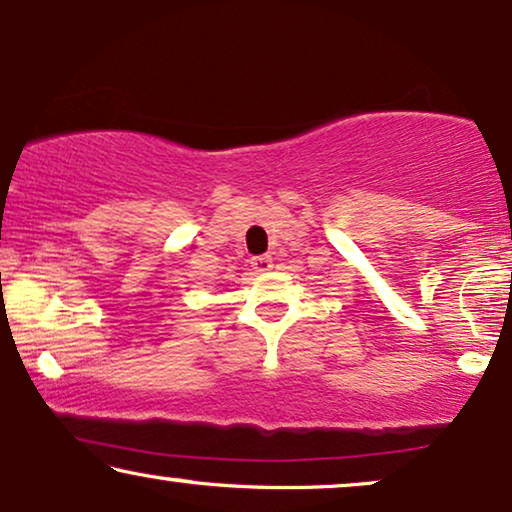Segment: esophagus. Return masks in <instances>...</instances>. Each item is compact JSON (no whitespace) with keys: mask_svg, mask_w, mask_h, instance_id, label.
Masks as SVG:
<instances>
[{"mask_svg":"<svg viewBox=\"0 0 512 512\" xmlns=\"http://www.w3.org/2000/svg\"><path fill=\"white\" fill-rule=\"evenodd\" d=\"M270 268H272V258L268 254L251 258V270L258 272V275H261V272H268Z\"/></svg>","mask_w":512,"mask_h":512,"instance_id":"34e87169","label":"esophagus"}]
</instances>
